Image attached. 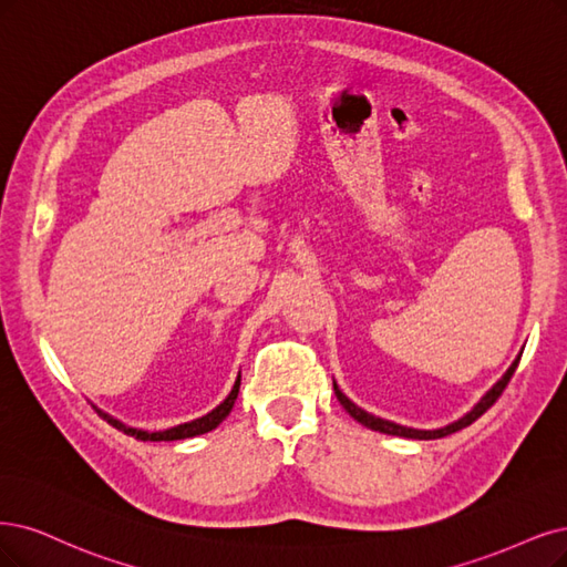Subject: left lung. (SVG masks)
Masks as SVG:
<instances>
[{"instance_id":"1","label":"left lung","mask_w":567,"mask_h":567,"mask_svg":"<svg viewBox=\"0 0 567 567\" xmlns=\"http://www.w3.org/2000/svg\"><path fill=\"white\" fill-rule=\"evenodd\" d=\"M520 354H523V352H520ZM520 354L512 362V367L507 369V373L502 375V379H499L484 396H481V402H478L470 413H465L463 417H460V421H455V423H451V425H446V427H439V430H413V427H404V425H396V423L383 421V417H379V415H371V413H367L364 409H360L358 404H352V402L348 400V396L339 390L337 381H333V392H337L339 402H341L343 409L354 417V421L362 423V425L369 427V430L383 432V434H392V436H406V439H442V436H446V434H453V432H457V430H463V427L472 425V423L476 421V417L484 415V413L497 402V396H499L502 392H505L507 383L512 381V375H514V371H516V367H518Z\"/></svg>"}]
</instances>
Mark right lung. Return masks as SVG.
<instances>
[{
  "mask_svg": "<svg viewBox=\"0 0 567 567\" xmlns=\"http://www.w3.org/2000/svg\"><path fill=\"white\" fill-rule=\"evenodd\" d=\"M238 390H240V373H238V379H236V383H234V390L228 392V396H226V400H224L217 409H213V411H209V413L203 415V417H196V421H192V423H182V425H177V427L163 430V432L135 430V427L123 425L121 421H116V417H112L110 413H104V411H100V409H95V411H97L110 425H114V427L121 430L123 434H131V436L140 439V442H177V439H192V436H198V434H205V432H209V430H215V427L224 421V417L230 413V409H234V404H236V400H238Z\"/></svg>",
  "mask_w": 567,
  "mask_h": 567,
  "instance_id": "obj_1",
  "label": "right lung"
}]
</instances>
